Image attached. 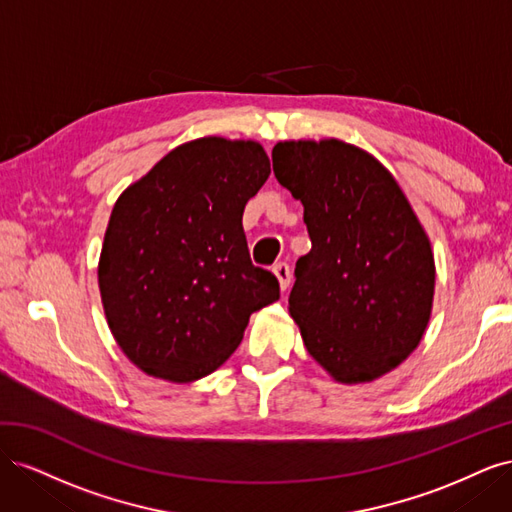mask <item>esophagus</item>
Listing matches in <instances>:
<instances>
[{
    "mask_svg": "<svg viewBox=\"0 0 512 512\" xmlns=\"http://www.w3.org/2000/svg\"><path fill=\"white\" fill-rule=\"evenodd\" d=\"M273 273L277 277V282H280V288L286 290L290 286V267L286 265V262H277V265L273 267Z\"/></svg>",
    "mask_w": 512,
    "mask_h": 512,
    "instance_id": "esophagus-1",
    "label": "esophagus"
}]
</instances>
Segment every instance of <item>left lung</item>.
<instances>
[{
  "label": "left lung",
  "mask_w": 512,
  "mask_h": 512,
  "mask_svg": "<svg viewBox=\"0 0 512 512\" xmlns=\"http://www.w3.org/2000/svg\"><path fill=\"white\" fill-rule=\"evenodd\" d=\"M271 156L312 239L294 267L288 312L335 382H374L408 359L429 324L436 262L427 232L395 177L361 147L282 141Z\"/></svg>",
  "instance_id": "8db88e82"
}]
</instances>
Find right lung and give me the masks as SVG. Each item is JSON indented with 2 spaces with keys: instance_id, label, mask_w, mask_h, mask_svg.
Masks as SVG:
<instances>
[{
  "instance_id": "right-lung-1",
  "label": "right lung",
  "mask_w": 512,
  "mask_h": 512,
  "mask_svg": "<svg viewBox=\"0 0 512 512\" xmlns=\"http://www.w3.org/2000/svg\"><path fill=\"white\" fill-rule=\"evenodd\" d=\"M269 175L260 143L205 136L168 151L117 198L98 286L115 342L147 376H209L250 316L280 299L277 277L252 265L241 222Z\"/></svg>"
}]
</instances>
